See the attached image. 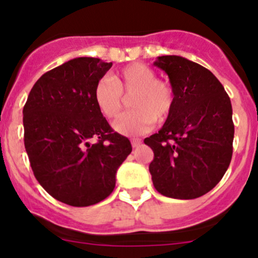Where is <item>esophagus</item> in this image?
Instances as JSON below:
<instances>
[{
	"instance_id": "1",
	"label": "esophagus",
	"mask_w": 258,
	"mask_h": 258,
	"mask_svg": "<svg viewBox=\"0 0 258 258\" xmlns=\"http://www.w3.org/2000/svg\"><path fill=\"white\" fill-rule=\"evenodd\" d=\"M130 142H132V147L133 148H138L140 144H142V139H139V138H133Z\"/></svg>"
}]
</instances>
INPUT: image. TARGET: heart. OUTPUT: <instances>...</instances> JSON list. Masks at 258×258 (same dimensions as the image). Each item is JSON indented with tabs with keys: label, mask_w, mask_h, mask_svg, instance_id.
Instances as JSON below:
<instances>
[{
	"label": "heart",
	"mask_w": 258,
	"mask_h": 258,
	"mask_svg": "<svg viewBox=\"0 0 258 258\" xmlns=\"http://www.w3.org/2000/svg\"><path fill=\"white\" fill-rule=\"evenodd\" d=\"M129 113L119 116L113 124L116 133L138 135L148 132L154 121H164L174 106V90L167 81L145 63L125 66L113 78H101L94 88V100L105 118L114 119L123 108L121 95H132Z\"/></svg>",
	"instance_id": "heart-1"
}]
</instances>
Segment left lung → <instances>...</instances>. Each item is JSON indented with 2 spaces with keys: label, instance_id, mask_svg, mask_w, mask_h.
<instances>
[{
  "label": "left lung",
  "instance_id": "8db88e82",
  "mask_svg": "<svg viewBox=\"0 0 258 258\" xmlns=\"http://www.w3.org/2000/svg\"><path fill=\"white\" fill-rule=\"evenodd\" d=\"M154 66L168 75L174 106L162 129L145 138L149 164L160 195L195 200L210 192L232 158L234 125L229 96L208 69L182 56H159Z\"/></svg>",
  "mask_w": 258,
  "mask_h": 258
}]
</instances>
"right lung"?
I'll list each match as a JSON object with an SVG mask.
<instances>
[{
  "label": "right lung",
  "mask_w": 258,
  "mask_h": 258,
  "mask_svg": "<svg viewBox=\"0 0 258 258\" xmlns=\"http://www.w3.org/2000/svg\"><path fill=\"white\" fill-rule=\"evenodd\" d=\"M113 62L76 57L43 74L24 106L25 148L37 182L55 200L88 207L114 190L118 168L132 153L94 100L95 84ZM94 137L98 140L90 144Z\"/></svg>",
  "instance_id": "1"
}]
</instances>
